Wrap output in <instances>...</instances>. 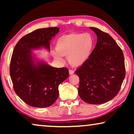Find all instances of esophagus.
Wrapping results in <instances>:
<instances>
[{
    "label": "esophagus",
    "instance_id": "34e87169",
    "mask_svg": "<svg viewBox=\"0 0 134 134\" xmlns=\"http://www.w3.org/2000/svg\"><path fill=\"white\" fill-rule=\"evenodd\" d=\"M74 71L73 70H69V74H70V75H71V74H74Z\"/></svg>",
    "mask_w": 134,
    "mask_h": 134
}]
</instances>
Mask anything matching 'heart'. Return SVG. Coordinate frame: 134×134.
Listing matches in <instances>:
<instances>
[{
	"instance_id": "obj_1",
	"label": "heart",
	"mask_w": 134,
	"mask_h": 134,
	"mask_svg": "<svg viewBox=\"0 0 134 134\" xmlns=\"http://www.w3.org/2000/svg\"><path fill=\"white\" fill-rule=\"evenodd\" d=\"M94 39L89 33H71L63 35L56 42L54 58L62 60L61 56L68 57V61L72 66H80L91 55L94 47Z\"/></svg>"
}]
</instances>
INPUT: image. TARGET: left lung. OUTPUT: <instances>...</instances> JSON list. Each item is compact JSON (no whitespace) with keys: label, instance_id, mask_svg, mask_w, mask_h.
<instances>
[{"label":"left lung","instance_id":"1","mask_svg":"<svg viewBox=\"0 0 134 134\" xmlns=\"http://www.w3.org/2000/svg\"><path fill=\"white\" fill-rule=\"evenodd\" d=\"M97 35L95 48L89 59L78 68V93L85 102L99 105L110 100L121 89L125 77L122 50L108 33L90 27Z\"/></svg>","mask_w":134,"mask_h":134}]
</instances>
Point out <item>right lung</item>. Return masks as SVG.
I'll return each mask as SVG.
<instances>
[{
    "instance_id": "obj_1",
    "label": "right lung",
    "mask_w": 134,
    "mask_h": 134,
    "mask_svg": "<svg viewBox=\"0 0 134 134\" xmlns=\"http://www.w3.org/2000/svg\"><path fill=\"white\" fill-rule=\"evenodd\" d=\"M57 27L38 29L24 36L15 45L10 63L13 89L27 105L36 108L51 106L58 99V86L69 76L66 67L55 68L43 63L35 65L31 49L45 47L59 31Z\"/></svg>"
}]
</instances>
